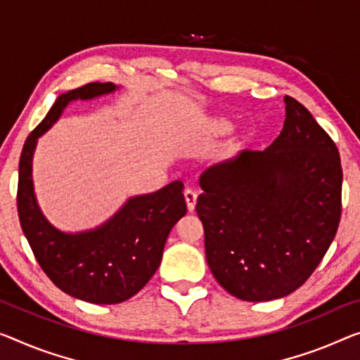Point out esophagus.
Segmentation results:
<instances>
[{"label":"esophagus","instance_id":"obj_1","mask_svg":"<svg viewBox=\"0 0 360 360\" xmlns=\"http://www.w3.org/2000/svg\"><path fill=\"white\" fill-rule=\"evenodd\" d=\"M184 195H185V201H186V207H188V211L193 212V211H195V207H196L198 193H196L195 190H191V188H186Z\"/></svg>","mask_w":360,"mask_h":360}]
</instances>
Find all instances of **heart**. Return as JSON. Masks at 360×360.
<instances>
[{"label":"heart","instance_id":"obj_1","mask_svg":"<svg viewBox=\"0 0 360 360\" xmlns=\"http://www.w3.org/2000/svg\"><path fill=\"white\" fill-rule=\"evenodd\" d=\"M207 127L214 135H225L231 130V124L226 119H211Z\"/></svg>","mask_w":360,"mask_h":360}]
</instances>
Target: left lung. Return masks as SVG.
<instances>
[{
    "mask_svg": "<svg viewBox=\"0 0 360 360\" xmlns=\"http://www.w3.org/2000/svg\"><path fill=\"white\" fill-rule=\"evenodd\" d=\"M283 130L264 151L207 167L196 212L215 280L243 301H272L306 281L341 217L338 148L312 114L285 96Z\"/></svg>",
    "mask_w": 360,
    "mask_h": 360,
    "instance_id": "8db88e82",
    "label": "left lung"
}]
</instances>
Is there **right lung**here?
Instances as JSON below:
<instances>
[{"label":"right lung","instance_id":"add662e5","mask_svg":"<svg viewBox=\"0 0 360 360\" xmlns=\"http://www.w3.org/2000/svg\"><path fill=\"white\" fill-rule=\"evenodd\" d=\"M115 90L110 82H93L63 93L27 136L19 161L18 212L35 259L59 290L91 304H119L135 296L156 274L170 230L186 214L184 184L175 180L154 193L130 198L93 230L65 233L43 215L32 180L38 138L51 129L69 103Z\"/></svg>","mask_w":360,"mask_h":360}]
</instances>
